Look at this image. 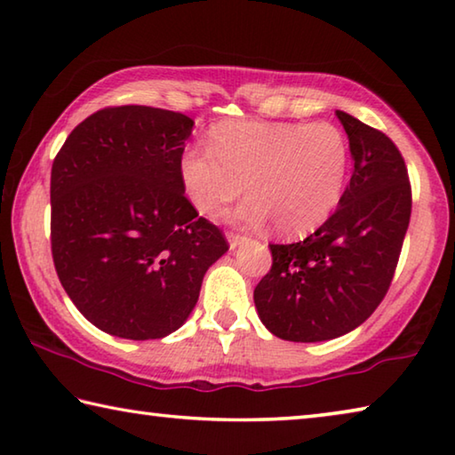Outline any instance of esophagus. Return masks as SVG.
Returning a JSON list of instances; mask_svg holds the SVG:
<instances>
[{
    "label": "esophagus",
    "mask_w": 455,
    "mask_h": 455,
    "mask_svg": "<svg viewBox=\"0 0 455 455\" xmlns=\"http://www.w3.org/2000/svg\"><path fill=\"white\" fill-rule=\"evenodd\" d=\"M227 238H228L230 251L238 249V246H241V244H244L246 241H249V238H246V236H243V235H235V233H228V235H227Z\"/></svg>",
    "instance_id": "esophagus-1"
}]
</instances>
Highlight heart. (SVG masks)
I'll return each instance as SVG.
<instances>
[{
	"instance_id": "1",
	"label": "heart",
	"mask_w": 455,
	"mask_h": 455,
	"mask_svg": "<svg viewBox=\"0 0 455 455\" xmlns=\"http://www.w3.org/2000/svg\"><path fill=\"white\" fill-rule=\"evenodd\" d=\"M206 146H190L179 164L184 195L204 217H217L246 184L238 222L273 220L281 235H307L333 214L347 184L349 142L329 122H225Z\"/></svg>"
}]
</instances>
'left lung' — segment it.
Instances as JSON below:
<instances>
[{
    "label": "left lung",
    "instance_id": "obj_1",
    "mask_svg": "<svg viewBox=\"0 0 455 455\" xmlns=\"http://www.w3.org/2000/svg\"><path fill=\"white\" fill-rule=\"evenodd\" d=\"M337 118L353 160L347 188L313 235L268 244L273 267L255 289L259 319L284 341H329L371 317L410 227V176L397 146L347 112Z\"/></svg>",
    "mask_w": 455,
    "mask_h": 455
}]
</instances>
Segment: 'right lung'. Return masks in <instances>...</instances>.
Listing matches in <instances>:
<instances>
[{"mask_svg": "<svg viewBox=\"0 0 455 455\" xmlns=\"http://www.w3.org/2000/svg\"><path fill=\"white\" fill-rule=\"evenodd\" d=\"M192 126L163 108H104L53 160V265L72 303L104 333L132 341L174 333L228 251L184 196L179 164Z\"/></svg>", "mask_w": 455, "mask_h": 455, "instance_id": "obj_1", "label": "right lung"}]
</instances>
